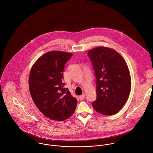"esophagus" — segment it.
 Masks as SVG:
<instances>
[{
    "label": "esophagus",
    "instance_id": "esophagus-1",
    "mask_svg": "<svg viewBox=\"0 0 153 153\" xmlns=\"http://www.w3.org/2000/svg\"><path fill=\"white\" fill-rule=\"evenodd\" d=\"M85 97V93H83L82 95L79 96V98L80 100H83Z\"/></svg>",
    "mask_w": 153,
    "mask_h": 153
}]
</instances>
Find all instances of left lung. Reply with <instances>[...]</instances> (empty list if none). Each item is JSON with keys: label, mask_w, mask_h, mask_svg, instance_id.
I'll return each instance as SVG.
<instances>
[{"label": "left lung", "mask_w": 153, "mask_h": 153, "mask_svg": "<svg viewBox=\"0 0 153 153\" xmlns=\"http://www.w3.org/2000/svg\"><path fill=\"white\" fill-rule=\"evenodd\" d=\"M96 77L94 109L105 115L117 114L128 100L131 79L127 64L113 48L97 47L88 51Z\"/></svg>", "instance_id": "8db88e82"}]
</instances>
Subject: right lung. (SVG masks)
<instances>
[{"label":"right lung","mask_w":153,"mask_h":153,"mask_svg":"<svg viewBox=\"0 0 153 153\" xmlns=\"http://www.w3.org/2000/svg\"><path fill=\"white\" fill-rule=\"evenodd\" d=\"M73 54L49 51L34 62L29 77L31 97L41 112L50 120L62 121L74 113L77 100L64 88L62 72Z\"/></svg>","instance_id":"obj_1"}]
</instances>
